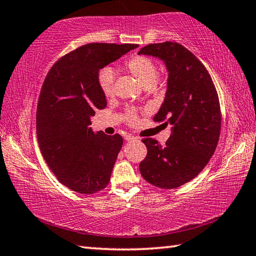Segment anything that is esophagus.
Instances as JSON below:
<instances>
[{
	"label": "esophagus",
	"mask_w": 256,
	"mask_h": 256,
	"mask_svg": "<svg viewBox=\"0 0 256 256\" xmlns=\"http://www.w3.org/2000/svg\"><path fill=\"white\" fill-rule=\"evenodd\" d=\"M124 138H125V140H126L128 142V141H136V140H138V138L131 136V134H126V136H125Z\"/></svg>",
	"instance_id": "1"
}]
</instances>
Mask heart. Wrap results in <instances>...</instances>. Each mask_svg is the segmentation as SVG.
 <instances>
[{
	"label": "heart",
	"mask_w": 256,
	"mask_h": 256,
	"mask_svg": "<svg viewBox=\"0 0 256 256\" xmlns=\"http://www.w3.org/2000/svg\"><path fill=\"white\" fill-rule=\"evenodd\" d=\"M128 70L136 78V80L144 86L151 88L154 84L158 76V68L152 60L146 56H134L125 63ZM114 79L115 72L112 68H105L100 71L98 76V82L100 89L105 96L110 97L114 94ZM130 120H134V116L128 118Z\"/></svg>",
	"instance_id": "heart-1"
}]
</instances>
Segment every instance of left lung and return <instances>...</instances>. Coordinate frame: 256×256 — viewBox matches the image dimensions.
<instances>
[{"label":"left lung","instance_id":"1","mask_svg":"<svg viewBox=\"0 0 256 256\" xmlns=\"http://www.w3.org/2000/svg\"><path fill=\"white\" fill-rule=\"evenodd\" d=\"M138 54L159 58L166 66V94L154 120L167 118L166 124L172 125L164 146L154 138L142 140L148 154L140 162L141 175L157 188H178L200 174L218 144V94L204 66L180 44H150Z\"/></svg>","mask_w":256,"mask_h":256}]
</instances>
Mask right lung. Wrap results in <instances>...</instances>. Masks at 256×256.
<instances>
[{
	"label": "right lung",
	"instance_id": "1",
	"mask_svg": "<svg viewBox=\"0 0 256 256\" xmlns=\"http://www.w3.org/2000/svg\"><path fill=\"white\" fill-rule=\"evenodd\" d=\"M134 48L133 44L84 45L60 58L42 84L36 116L38 144L58 180L74 192L94 194L110 183L123 138L90 128L94 110L107 105L99 70Z\"/></svg>",
	"mask_w": 256,
	"mask_h": 256
}]
</instances>
